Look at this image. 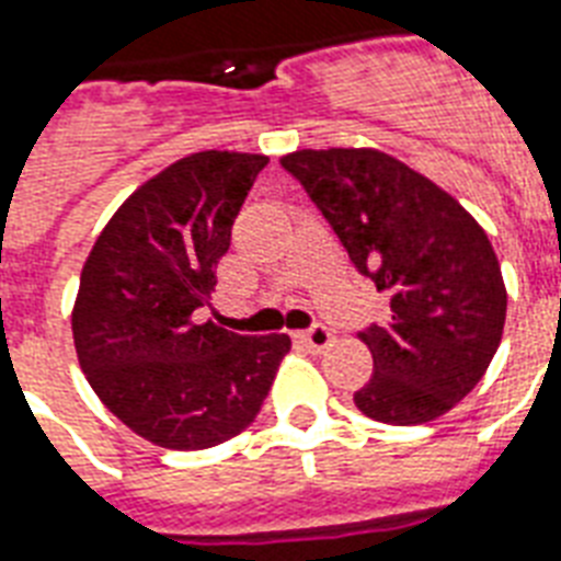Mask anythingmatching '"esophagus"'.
I'll list each match as a JSON object with an SVG mask.
<instances>
[{
  "label": "esophagus",
  "instance_id": "obj_1",
  "mask_svg": "<svg viewBox=\"0 0 561 561\" xmlns=\"http://www.w3.org/2000/svg\"><path fill=\"white\" fill-rule=\"evenodd\" d=\"M299 341L306 343L311 352H323L332 346L334 334H332V329H325V325L317 323V325H311V329H306V332H299Z\"/></svg>",
  "mask_w": 561,
  "mask_h": 561
}]
</instances>
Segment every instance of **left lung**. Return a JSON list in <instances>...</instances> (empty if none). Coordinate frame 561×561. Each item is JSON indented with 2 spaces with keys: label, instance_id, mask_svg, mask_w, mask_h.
Wrapping results in <instances>:
<instances>
[{
  "label": "left lung",
  "instance_id": "obj_1",
  "mask_svg": "<svg viewBox=\"0 0 561 561\" xmlns=\"http://www.w3.org/2000/svg\"><path fill=\"white\" fill-rule=\"evenodd\" d=\"M282 169L355 271L390 297V320L360 332L373 378L355 392L358 410L387 425L443 416L474 390L504 334L506 288L486 232L451 194L381 151H297Z\"/></svg>",
  "mask_w": 561,
  "mask_h": 561
}]
</instances>
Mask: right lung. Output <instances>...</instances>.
<instances>
[{"label":"right lung","mask_w":561,"mask_h":561,"mask_svg":"<svg viewBox=\"0 0 561 561\" xmlns=\"http://www.w3.org/2000/svg\"><path fill=\"white\" fill-rule=\"evenodd\" d=\"M267 157L201 151L122 203L83 264L72 334L99 399L174 451L241 434L262 410L288 334H236L203 320L215 267Z\"/></svg>","instance_id":"add662e5"}]
</instances>
